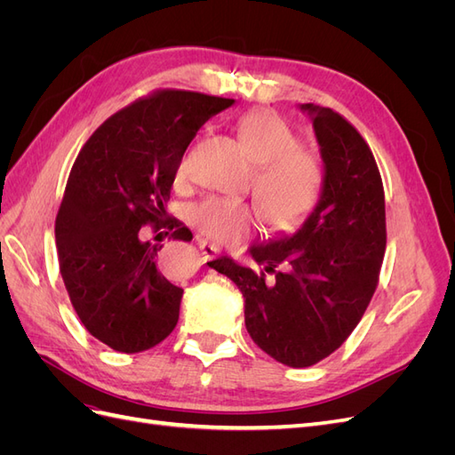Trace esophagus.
Segmentation results:
<instances>
[{
  "label": "esophagus",
  "mask_w": 455,
  "mask_h": 455,
  "mask_svg": "<svg viewBox=\"0 0 455 455\" xmlns=\"http://www.w3.org/2000/svg\"><path fill=\"white\" fill-rule=\"evenodd\" d=\"M196 241H197L199 251H201L206 258H212V256H216V254L220 252V246H218V244H214V243H211L209 239L196 237Z\"/></svg>",
  "instance_id": "obj_1"
}]
</instances>
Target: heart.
Masks as SVG:
<instances>
[{
  "label": "heart",
  "mask_w": 455,
  "mask_h": 455,
  "mask_svg": "<svg viewBox=\"0 0 455 455\" xmlns=\"http://www.w3.org/2000/svg\"><path fill=\"white\" fill-rule=\"evenodd\" d=\"M237 136L254 164V194L271 224L283 226L304 214L321 188V167L311 151L298 146V136L277 114L259 109L244 116ZM186 156L176 167L184 178ZM188 220L203 235L218 243H239L259 226V212L243 199L206 196L189 204Z\"/></svg>",
  "instance_id": "obj_1"
}]
</instances>
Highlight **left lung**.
Listing matches in <instances>:
<instances>
[{"label":"left lung","mask_w":455,"mask_h":455,"mask_svg":"<svg viewBox=\"0 0 455 455\" xmlns=\"http://www.w3.org/2000/svg\"><path fill=\"white\" fill-rule=\"evenodd\" d=\"M299 109L323 159L316 204L296 229L251 246L259 269L228 256L209 261L241 291L256 346L292 368L316 364L349 338L376 292L387 241L381 176L359 131L330 108Z\"/></svg>","instance_id":"1"}]
</instances>
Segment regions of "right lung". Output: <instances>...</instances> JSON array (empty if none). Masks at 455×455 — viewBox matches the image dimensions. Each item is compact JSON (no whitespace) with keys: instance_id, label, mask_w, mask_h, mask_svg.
<instances>
[{"instance_id":"add662e5","label":"right lung","mask_w":455,"mask_h":455,"mask_svg":"<svg viewBox=\"0 0 455 455\" xmlns=\"http://www.w3.org/2000/svg\"><path fill=\"white\" fill-rule=\"evenodd\" d=\"M235 100L191 91H157L123 108L94 131L74 163L54 224L60 275L89 332L121 353L167 338L184 291L159 269L163 244L140 228L191 231L167 218L176 167L209 117Z\"/></svg>"}]
</instances>
